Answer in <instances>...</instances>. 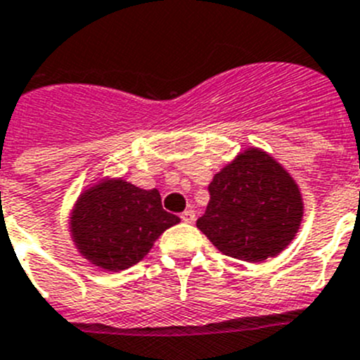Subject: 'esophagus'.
I'll return each mask as SVG.
<instances>
[{"label":"esophagus","instance_id":"34e87169","mask_svg":"<svg viewBox=\"0 0 360 360\" xmlns=\"http://www.w3.org/2000/svg\"><path fill=\"white\" fill-rule=\"evenodd\" d=\"M180 219H182L184 223H193V221H194V210H184V212L180 214Z\"/></svg>","mask_w":360,"mask_h":360}]
</instances>
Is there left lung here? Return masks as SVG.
I'll return each mask as SVG.
<instances>
[{
    "label": "left lung",
    "mask_w": 360,
    "mask_h": 360,
    "mask_svg": "<svg viewBox=\"0 0 360 360\" xmlns=\"http://www.w3.org/2000/svg\"><path fill=\"white\" fill-rule=\"evenodd\" d=\"M196 226L225 255L246 262L275 257L295 239L303 216L291 174L268 153L252 148L219 171Z\"/></svg>",
    "instance_id": "1"
}]
</instances>
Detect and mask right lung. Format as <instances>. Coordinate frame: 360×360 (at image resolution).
Returning a JSON list of instances; mask_svg holds the SVG:
<instances>
[{"label":"right lung","instance_id":"add662e5","mask_svg":"<svg viewBox=\"0 0 360 360\" xmlns=\"http://www.w3.org/2000/svg\"><path fill=\"white\" fill-rule=\"evenodd\" d=\"M178 221L162 209L157 189L105 180L78 198L71 233L85 259L108 271H121L143 260L158 236Z\"/></svg>","mask_w":360,"mask_h":360}]
</instances>
